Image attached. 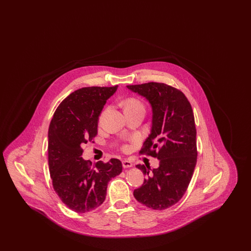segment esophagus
I'll return each mask as SVG.
<instances>
[{
    "instance_id": "1",
    "label": "esophagus",
    "mask_w": 251,
    "mask_h": 251,
    "mask_svg": "<svg viewBox=\"0 0 251 251\" xmlns=\"http://www.w3.org/2000/svg\"><path fill=\"white\" fill-rule=\"evenodd\" d=\"M122 166L124 168H129V167H131L133 165H132V163H131V161H128V160H124V161H122Z\"/></svg>"
}]
</instances>
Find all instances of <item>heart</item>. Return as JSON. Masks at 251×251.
<instances>
[{
  "label": "heart",
  "mask_w": 251,
  "mask_h": 251,
  "mask_svg": "<svg viewBox=\"0 0 251 251\" xmlns=\"http://www.w3.org/2000/svg\"><path fill=\"white\" fill-rule=\"evenodd\" d=\"M123 105H124V111L134 110V109H144L143 103L135 98H129L125 100L123 102Z\"/></svg>",
  "instance_id": "1"
}]
</instances>
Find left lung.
<instances>
[{
	"label": "left lung",
	"instance_id": "obj_1",
	"mask_svg": "<svg viewBox=\"0 0 251 251\" xmlns=\"http://www.w3.org/2000/svg\"><path fill=\"white\" fill-rule=\"evenodd\" d=\"M127 88L144 97L152 111L151 133L140 153L160 161L153 169L136 166L147 178L133 196L151 209L164 210L182 198L197 164V131L191 104L181 91L166 84L151 82Z\"/></svg>",
	"mask_w": 251,
	"mask_h": 251
}]
</instances>
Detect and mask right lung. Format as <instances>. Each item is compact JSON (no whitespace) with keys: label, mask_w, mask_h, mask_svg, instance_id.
Segmentation results:
<instances>
[{"label":"right lung","mask_w":251,"mask_h":251,"mask_svg":"<svg viewBox=\"0 0 251 251\" xmlns=\"http://www.w3.org/2000/svg\"><path fill=\"white\" fill-rule=\"evenodd\" d=\"M117 89L118 85L90 86L72 92L60 103L50 123L48 159L52 186L74 212L86 213L101 205L108 182L122 171L119 159L99 161L92 166L82 157L84 144L98 133L102 108Z\"/></svg>","instance_id":"obj_1"}]
</instances>
